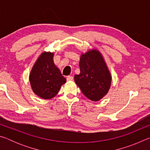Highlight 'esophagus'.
Returning <instances> with one entry per match:
<instances>
[{"mask_svg": "<svg viewBox=\"0 0 150 150\" xmlns=\"http://www.w3.org/2000/svg\"><path fill=\"white\" fill-rule=\"evenodd\" d=\"M73 77H72V76H68V77H67V81H73Z\"/></svg>", "mask_w": 150, "mask_h": 150, "instance_id": "34e87169", "label": "esophagus"}]
</instances>
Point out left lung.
Segmentation results:
<instances>
[{"mask_svg": "<svg viewBox=\"0 0 150 150\" xmlns=\"http://www.w3.org/2000/svg\"><path fill=\"white\" fill-rule=\"evenodd\" d=\"M80 73L74 79L86 97L98 101L106 95L111 84V75L100 53L88 51L81 56Z\"/></svg>", "mask_w": 150, "mask_h": 150, "instance_id": "8db88e82", "label": "left lung"}]
</instances>
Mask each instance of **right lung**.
Segmentation results:
<instances>
[{"label": "right lung", "mask_w": 150, "mask_h": 150, "mask_svg": "<svg viewBox=\"0 0 150 150\" xmlns=\"http://www.w3.org/2000/svg\"><path fill=\"white\" fill-rule=\"evenodd\" d=\"M54 53L44 52L35 63L30 74V82L34 93L44 99L57 95L66 79L55 65Z\"/></svg>", "instance_id": "1"}]
</instances>
